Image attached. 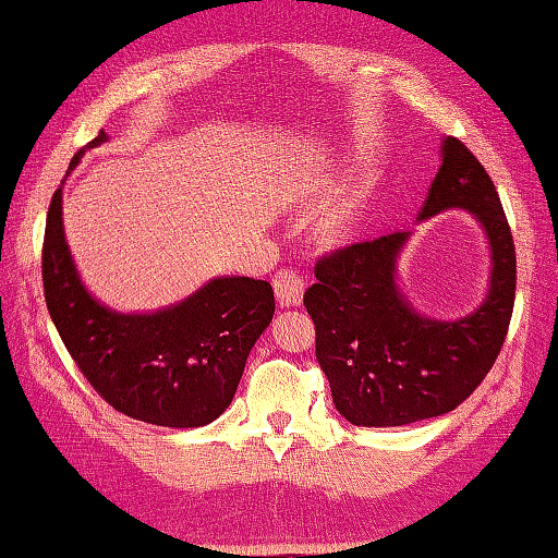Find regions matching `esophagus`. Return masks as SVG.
<instances>
[{"label":"esophagus","instance_id":"34e87169","mask_svg":"<svg viewBox=\"0 0 558 558\" xmlns=\"http://www.w3.org/2000/svg\"><path fill=\"white\" fill-rule=\"evenodd\" d=\"M271 283H275L279 306H299L303 301V277L296 269H279Z\"/></svg>","mask_w":558,"mask_h":558}]
</instances>
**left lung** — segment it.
Here are the masks:
<instances>
[{
  "label": "left lung",
  "mask_w": 558,
  "mask_h": 558,
  "mask_svg": "<svg viewBox=\"0 0 558 558\" xmlns=\"http://www.w3.org/2000/svg\"><path fill=\"white\" fill-rule=\"evenodd\" d=\"M474 214L490 243V289L459 320H433L403 299L396 259L408 233L323 255L303 303L315 323V360L335 408L352 425L398 427L445 415L476 391L506 342L514 303V243L496 184L464 143L442 141V165L420 218Z\"/></svg>",
  "instance_id": "obj_1"
}]
</instances>
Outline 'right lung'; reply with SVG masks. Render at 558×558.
Returning <instances> with one entry per match:
<instances>
[{
	"label": "right lung",
	"instance_id": "right-lung-1",
	"mask_svg": "<svg viewBox=\"0 0 558 558\" xmlns=\"http://www.w3.org/2000/svg\"><path fill=\"white\" fill-rule=\"evenodd\" d=\"M107 141L99 133L72 157ZM44 293L52 323L84 378L119 413L162 427L214 423L235 396L257 338L275 315L269 281L220 277L157 313H116L77 277L62 233V189L50 198Z\"/></svg>",
	"mask_w": 558,
	"mask_h": 558
}]
</instances>
